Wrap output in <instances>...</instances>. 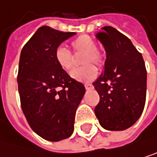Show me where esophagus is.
I'll return each mask as SVG.
<instances>
[{
  "label": "esophagus",
  "instance_id": "1",
  "mask_svg": "<svg viewBox=\"0 0 157 157\" xmlns=\"http://www.w3.org/2000/svg\"><path fill=\"white\" fill-rule=\"evenodd\" d=\"M84 86H85V89L86 90H91V89H93V84H91V83H86Z\"/></svg>",
  "mask_w": 157,
  "mask_h": 157
}]
</instances>
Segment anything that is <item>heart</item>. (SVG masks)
I'll list each match as a JSON object with an SVG mask.
<instances>
[{
	"mask_svg": "<svg viewBox=\"0 0 157 157\" xmlns=\"http://www.w3.org/2000/svg\"><path fill=\"white\" fill-rule=\"evenodd\" d=\"M72 48L75 53H82L84 55L81 63L85 64L81 67L76 68L70 73L71 78L81 82H88L95 78L97 76V68L90 63L101 65L103 63V56L97 49L96 43L89 35H80L72 42ZM54 58L57 64L64 71H70L74 65V56L67 48L59 46L54 52Z\"/></svg>",
	"mask_w": 157,
	"mask_h": 157,
	"instance_id": "1",
	"label": "heart"
}]
</instances>
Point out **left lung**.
I'll return each mask as SVG.
<instances>
[{"instance_id":"1","label":"left lung","mask_w":157,"mask_h":157,"mask_svg":"<svg viewBox=\"0 0 157 157\" xmlns=\"http://www.w3.org/2000/svg\"><path fill=\"white\" fill-rule=\"evenodd\" d=\"M106 50L105 71L93 83L100 100L94 109L102 127L124 130L140 117L146 100L147 72L129 38L106 26L96 34Z\"/></svg>"}]
</instances>
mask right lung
Masks as SVG:
<instances>
[{
  "label": "right lung",
  "instance_id": "add662e5",
  "mask_svg": "<svg viewBox=\"0 0 157 157\" xmlns=\"http://www.w3.org/2000/svg\"><path fill=\"white\" fill-rule=\"evenodd\" d=\"M75 33L42 26L23 47L17 85L22 111L31 128L44 140L59 141L74 131L76 110L84 85L56 63L55 49Z\"/></svg>",
  "mask_w": 157,
  "mask_h": 157
}]
</instances>
